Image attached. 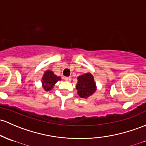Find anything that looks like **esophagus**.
Listing matches in <instances>:
<instances>
[{"label":"esophagus","mask_w":146,"mask_h":146,"mask_svg":"<svg viewBox=\"0 0 146 146\" xmlns=\"http://www.w3.org/2000/svg\"><path fill=\"white\" fill-rule=\"evenodd\" d=\"M64 79L66 81H68V82H70L71 80V78H70V77H64Z\"/></svg>","instance_id":"obj_1"}]
</instances>
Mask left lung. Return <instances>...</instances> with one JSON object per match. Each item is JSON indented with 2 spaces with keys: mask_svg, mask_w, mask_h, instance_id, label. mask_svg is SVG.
Here are the masks:
<instances>
[{
  "mask_svg": "<svg viewBox=\"0 0 146 146\" xmlns=\"http://www.w3.org/2000/svg\"><path fill=\"white\" fill-rule=\"evenodd\" d=\"M76 89L81 98H87L92 95L96 91V83L91 73H86L78 78Z\"/></svg>",
  "mask_w": 146,
  "mask_h": 146,
  "instance_id": "left-lung-1",
  "label": "left lung"
}]
</instances>
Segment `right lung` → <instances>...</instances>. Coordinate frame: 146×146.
<instances>
[{
	"label": "right lung",
	"instance_id": "right-lung-1",
	"mask_svg": "<svg viewBox=\"0 0 146 146\" xmlns=\"http://www.w3.org/2000/svg\"><path fill=\"white\" fill-rule=\"evenodd\" d=\"M43 87L45 91H50L52 89L53 86L58 80H60V77H57L51 70H47L45 72L44 77L42 78Z\"/></svg>",
	"mask_w": 146,
	"mask_h": 146
}]
</instances>
